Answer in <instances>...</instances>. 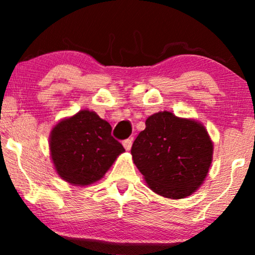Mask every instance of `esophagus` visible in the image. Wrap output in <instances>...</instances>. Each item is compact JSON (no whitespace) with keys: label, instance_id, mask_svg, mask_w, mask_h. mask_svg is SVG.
<instances>
[{"label":"esophagus","instance_id":"esophagus-1","mask_svg":"<svg viewBox=\"0 0 255 255\" xmlns=\"http://www.w3.org/2000/svg\"><path fill=\"white\" fill-rule=\"evenodd\" d=\"M131 142H133V140L131 139H126V140H124V142H122V144H124V147L126 148V150L129 151L131 147Z\"/></svg>","mask_w":255,"mask_h":255}]
</instances>
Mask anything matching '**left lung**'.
Here are the masks:
<instances>
[{"mask_svg":"<svg viewBox=\"0 0 255 255\" xmlns=\"http://www.w3.org/2000/svg\"><path fill=\"white\" fill-rule=\"evenodd\" d=\"M131 146L134 164L148 187L168 199L193 194L209 174L213 142L205 126L169 111L153 114Z\"/></svg>","mask_w":255,"mask_h":255,"instance_id":"obj_1","label":"left lung"}]
</instances>
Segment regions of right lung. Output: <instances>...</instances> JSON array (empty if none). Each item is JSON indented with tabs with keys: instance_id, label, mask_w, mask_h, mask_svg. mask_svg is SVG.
<instances>
[{
	"instance_id": "1",
	"label": "right lung",
	"mask_w": 255,
	"mask_h": 255,
	"mask_svg": "<svg viewBox=\"0 0 255 255\" xmlns=\"http://www.w3.org/2000/svg\"><path fill=\"white\" fill-rule=\"evenodd\" d=\"M49 145L58 176L80 187L101 180L125 152L121 142L111 136L109 122L87 109L55 125Z\"/></svg>"
}]
</instances>
